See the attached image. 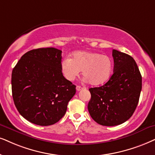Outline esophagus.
Here are the masks:
<instances>
[{
    "instance_id": "esophagus-1",
    "label": "esophagus",
    "mask_w": 155,
    "mask_h": 155,
    "mask_svg": "<svg viewBox=\"0 0 155 155\" xmlns=\"http://www.w3.org/2000/svg\"><path fill=\"white\" fill-rule=\"evenodd\" d=\"M82 89H83V88H82L81 87H80V86H77V87H76V90H77L78 91H81Z\"/></svg>"
}]
</instances>
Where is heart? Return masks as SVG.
Masks as SVG:
<instances>
[{
	"instance_id": "1",
	"label": "heart",
	"mask_w": 155,
	"mask_h": 155,
	"mask_svg": "<svg viewBox=\"0 0 155 155\" xmlns=\"http://www.w3.org/2000/svg\"><path fill=\"white\" fill-rule=\"evenodd\" d=\"M112 61L107 55L97 52L80 51L74 53L72 58L66 57L61 64V70L68 81H74L82 74L91 85H100L110 77Z\"/></svg>"
}]
</instances>
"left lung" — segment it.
Here are the masks:
<instances>
[{
	"mask_svg": "<svg viewBox=\"0 0 155 155\" xmlns=\"http://www.w3.org/2000/svg\"><path fill=\"white\" fill-rule=\"evenodd\" d=\"M114 73L99 87L90 88L88 110L91 118L103 126H116L128 120L138 104L142 76L130 55L114 49Z\"/></svg>",
	"mask_w": 155,
	"mask_h": 155,
	"instance_id": "left-lung-1",
	"label": "left lung"
}]
</instances>
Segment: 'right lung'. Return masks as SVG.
I'll list each match as a JSON object with an SVG mask.
<instances>
[{
    "instance_id": "add662e5",
    "label": "right lung",
    "mask_w": 155,
    "mask_h": 155,
    "mask_svg": "<svg viewBox=\"0 0 155 155\" xmlns=\"http://www.w3.org/2000/svg\"><path fill=\"white\" fill-rule=\"evenodd\" d=\"M61 51L41 48L21 56L12 71L13 101L20 114L40 126H49L64 116L76 86L61 70Z\"/></svg>"
}]
</instances>
